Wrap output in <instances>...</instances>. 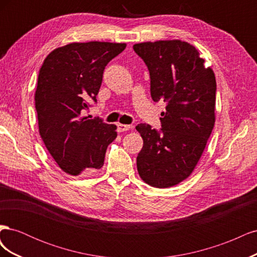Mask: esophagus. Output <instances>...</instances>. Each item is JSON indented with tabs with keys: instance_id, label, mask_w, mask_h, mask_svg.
<instances>
[{
	"instance_id": "esophagus-1",
	"label": "esophagus",
	"mask_w": 257,
	"mask_h": 257,
	"mask_svg": "<svg viewBox=\"0 0 257 257\" xmlns=\"http://www.w3.org/2000/svg\"><path fill=\"white\" fill-rule=\"evenodd\" d=\"M128 130H131V125H127V124H122V123L118 124V132H126Z\"/></svg>"
}]
</instances>
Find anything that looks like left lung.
Returning a JSON list of instances; mask_svg holds the SVG:
<instances>
[{"label":"left lung","instance_id":"1","mask_svg":"<svg viewBox=\"0 0 257 257\" xmlns=\"http://www.w3.org/2000/svg\"><path fill=\"white\" fill-rule=\"evenodd\" d=\"M148 66L151 96L167 103L162 132L141 123L144 139L137 155L142 180L165 189L189 178L203 154L215 122V76L198 50L180 40L135 44Z\"/></svg>","mask_w":257,"mask_h":257}]
</instances>
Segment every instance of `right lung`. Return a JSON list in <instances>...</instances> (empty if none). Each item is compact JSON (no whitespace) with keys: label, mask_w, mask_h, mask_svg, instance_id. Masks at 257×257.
<instances>
[{"label":"right lung","mask_w":257,"mask_h":257,"mask_svg":"<svg viewBox=\"0 0 257 257\" xmlns=\"http://www.w3.org/2000/svg\"><path fill=\"white\" fill-rule=\"evenodd\" d=\"M125 43H71L52 50L43 62L35 91L38 132L59 167L68 175L104 165L116 137V125L81 116L96 95L108 62Z\"/></svg>","instance_id":"right-lung-1"}]
</instances>
